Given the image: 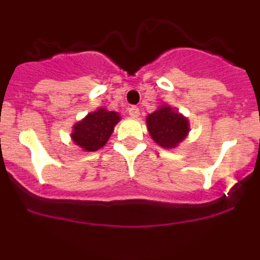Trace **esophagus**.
Returning a JSON list of instances; mask_svg holds the SVG:
<instances>
[{
    "label": "esophagus",
    "mask_w": 260,
    "mask_h": 260,
    "mask_svg": "<svg viewBox=\"0 0 260 260\" xmlns=\"http://www.w3.org/2000/svg\"><path fill=\"white\" fill-rule=\"evenodd\" d=\"M128 114L132 117H139V114H141V112H139V108L137 107H130L128 108Z\"/></svg>",
    "instance_id": "esophagus-1"
}]
</instances>
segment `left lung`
<instances>
[{
	"mask_svg": "<svg viewBox=\"0 0 260 260\" xmlns=\"http://www.w3.org/2000/svg\"><path fill=\"white\" fill-rule=\"evenodd\" d=\"M146 121L151 138L165 150L178 146L190 132L189 119L168 105L148 114Z\"/></svg>",
	"mask_w": 260,
	"mask_h": 260,
	"instance_id": "1",
	"label": "left lung"
}]
</instances>
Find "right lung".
Segmentation results:
<instances>
[{"instance_id": "1", "label": "right lung", "mask_w": 260, "mask_h": 260, "mask_svg": "<svg viewBox=\"0 0 260 260\" xmlns=\"http://www.w3.org/2000/svg\"><path fill=\"white\" fill-rule=\"evenodd\" d=\"M119 119L121 117L117 112L99 108L73 126L71 139L77 146L88 152L100 150L105 146Z\"/></svg>"}]
</instances>
